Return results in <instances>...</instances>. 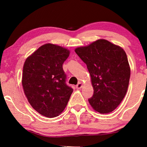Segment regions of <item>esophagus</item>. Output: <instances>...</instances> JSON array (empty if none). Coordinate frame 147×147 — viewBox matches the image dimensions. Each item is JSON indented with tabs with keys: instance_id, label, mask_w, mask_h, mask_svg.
Here are the masks:
<instances>
[{
	"instance_id": "1",
	"label": "esophagus",
	"mask_w": 147,
	"mask_h": 147,
	"mask_svg": "<svg viewBox=\"0 0 147 147\" xmlns=\"http://www.w3.org/2000/svg\"><path fill=\"white\" fill-rule=\"evenodd\" d=\"M82 86H83V84H82L81 82H79V83H78L77 85H76V88H77V89H78V90L81 89V88H82Z\"/></svg>"
}]
</instances>
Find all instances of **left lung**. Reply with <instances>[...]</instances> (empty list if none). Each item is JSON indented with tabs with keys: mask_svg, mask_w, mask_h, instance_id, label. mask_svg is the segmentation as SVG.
Segmentation results:
<instances>
[{
	"mask_svg": "<svg viewBox=\"0 0 147 147\" xmlns=\"http://www.w3.org/2000/svg\"><path fill=\"white\" fill-rule=\"evenodd\" d=\"M87 65L94 94L88 102L95 111L108 114L116 109L127 92L130 67L124 50L106 39L75 49Z\"/></svg>",
	"mask_w": 147,
	"mask_h": 147,
	"instance_id": "obj_1",
	"label": "left lung"
}]
</instances>
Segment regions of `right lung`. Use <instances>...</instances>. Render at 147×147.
I'll return each instance as SVG.
<instances>
[{"instance_id":"obj_1","label":"right lung","mask_w":147,"mask_h":147,"mask_svg":"<svg viewBox=\"0 0 147 147\" xmlns=\"http://www.w3.org/2000/svg\"><path fill=\"white\" fill-rule=\"evenodd\" d=\"M69 53L65 47L46 43L29 55L24 63V93L32 107L45 117L61 114L73 92L66 85L62 67Z\"/></svg>"}]
</instances>
